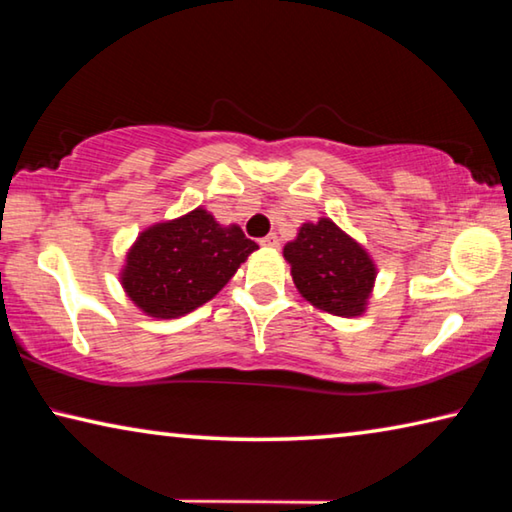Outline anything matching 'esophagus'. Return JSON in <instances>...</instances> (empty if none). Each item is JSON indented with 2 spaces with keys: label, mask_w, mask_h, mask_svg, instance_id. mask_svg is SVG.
I'll use <instances>...</instances> for the list:
<instances>
[{
  "label": "esophagus",
  "mask_w": 512,
  "mask_h": 512,
  "mask_svg": "<svg viewBox=\"0 0 512 512\" xmlns=\"http://www.w3.org/2000/svg\"><path fill=\"white\" fill-rule=\"evenodd\" d=\"M259 244H262L264 248H280V239H277V235H266L264 239H259Z\"/></svg>",
  "instance_id": "34e87169"
}]
</instances>
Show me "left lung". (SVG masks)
Returning <instances> with one entry per match:
<instances>
[{"label": "left lung", "mask_w": 512, "mask_h": 512, "mask_svg": "<svg viewBox=\"0 0 512 512\" xmlns=\"http://www.w3.org/2000/svg\"><path fill=\"white\" fill-rule=\"evenodd\" d=\"M282 255L291 266L298 293L311 307L339 318L366 314L377 282V264L366 246L329 216L302 223Z\"/></svg>", "instance_id": "left-lung-1"}]
</instances>
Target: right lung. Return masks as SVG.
<instances>
[{
  "mask_svg": "<svg viewBox=\"0 0 512 512\" xmlns=\"http://www.w3.org/2000/svg\"><path fill=\"white\" fill-rule=\"evenodd\" d=\"M259 246L203 205L144 228L126 250L121 289L142 314L171 320L212 300Z\"/></svg>",
  "mask_w": 512,
  "mask_h": 512,
  "instance_id": "add662e5",
  "label": "right lung"
}]
</instances>
